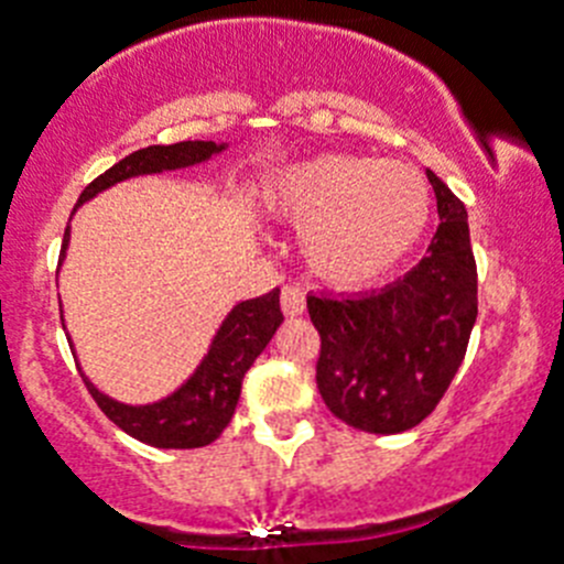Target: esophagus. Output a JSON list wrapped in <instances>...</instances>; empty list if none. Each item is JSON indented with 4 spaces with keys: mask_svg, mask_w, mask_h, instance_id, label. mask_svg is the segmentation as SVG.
I'll use <instances>...</instances> for the list:
<instances>
[{
    "mask_svg": "<svg viewBox=\"0 0 564 564\" xmlns=\"http://www.w3.org/2000/svg\"><path fill=\"white\" fill-rule=\"evenodd\" d=\"M303 308H306V292L300 286H294V283H289V286L281 289V312L286 314V317H297V314H303Z\"/></svg>",
    "mask_w": 564,
    "mask_h": 564,
    "instance_id": "34e87169",
    "label": "esophagus"
}]
</instances>
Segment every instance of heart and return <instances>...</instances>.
Segmentation results:
<instances>
[{
    "instance_id": "obj_1",
    "label": "heart",
    "mask_w": 564,
    "mask_h": 564,
    "mask_svg": "<svg viewBox=\"0 0 564 564\" xmlns=\"http://www.w3.org/2000/svg\"><path fill=\"white\" fill-rule=\"evenodd\" d=\"M272 208L303 228L308 267L336 286L378 281L423 239L431 188L403 161L317 155L283 172Z\"/></svg>"
}]
</instances>
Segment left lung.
Wrapping results in <instances>:
<instances>
[{
    "label": "left lung",
    "instance_id": "obj_1",
    "mask_svg": "<svg viewBox=\"0 0 564 564\" xmlns=\"http://www.w3.org/2000/svg\"><path fill=\"white\" fill-rule=\"evenodd\" d=\"M440 225L425 258L381 292L308 294L319 334L317 389L341 423L401 434L448 392L478 314V272L465 203L434 172Z\"/></svg>",
    "mask_w": 564,
    "mask_h": 564
}]
</instances>
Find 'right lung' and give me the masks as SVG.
<instances>
[{
    "label": "right lung",
    "mask_w": 564,
    "mask_h": 564,
    "mask_svg": "<svg viewBox=\"0 0 564 564\" xmlns=\"http://www.w3.org/2000/svg\"><path fill=\"white\" fill-rule=\"evenodd\" d=\"M223 150L225 144H214V141H177V144L170 147L155 144L135 150L119 163H113L97 181L88 183L77 205H83L94 194H99L102 188L113 186L119 181H128V177L135 175H155V172L163 170H181V166L208 161L214 152ZM66 245L68 225L66 234H63L61 261ZM281 323L283 314L281 303H278V289L256 300L239 303L228 314L223 328L217 330V336L210 341L208 356L197 367V372L175 394L158 403H150V406L116 403L110 401L108 394L99 392L88 378H83V381H86L97 406L105 412V417L113 420L124 434L135 436L139 442H147L152 448H203V445H210V442L217 440L225 431V425L230 423L241 394V378L250 370L252 361L258 359V354L270 345L272 334H275Z\"/></svg>",
    "instance_id": "1"
}]
</instances>
